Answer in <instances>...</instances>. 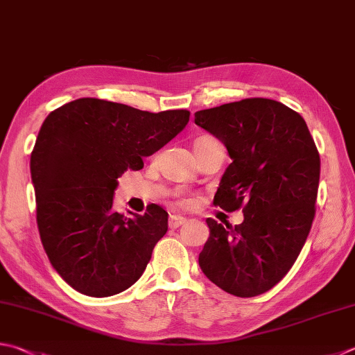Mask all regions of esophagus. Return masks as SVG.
Returning <instances> with one entry per match:
<instances>
[{
  "instance_id": "1",
  "label": "esophagus",
  "mask_w": 355,
  "mask_h": 355,
  "mask_svg": "<svg viewBox=\"0 0 355 355\" xmlns=\"http://www.w3.org/2000/svg\"><path fill=\"white\" fill-rule=\"evenodd\" d=\"M184 223H185V218H182V216L171 215L168 218V227H170V229H178V227H180Z\"/></svg>"
}]
</instances>
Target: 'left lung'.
<instances>
[{
  "label": "left lung",
  "instance_id": "obj_1",
  "mask_svg": "<svg viewBox=\"0 0 355 355\" xmlns=\"http://www.w3.org/2000/svg\"><path fill=\"white\" fill-rule=\"evenodd\" d=\"M195 123L219 139L232 159L213 204L244 211L235 229L207 219L210 236L199 266L232 295H261L291 270L311 232L320 180L317 146L304 119L270 98L198 111Z\"/></svg>",
  "mask_w": 355,
  "mask_h": 355
}]
</instances>
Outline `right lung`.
<instances>
[{"mask_svg":"<svg viewBox=\"0 0 355 355\" xmlns=\"http://www.w3.org/2000/svg\"><path fill=\"white\" fill-rule=\"evenodd\" d=\"M190 111L148 112L100 98H77L46 117L31 155L40 238L72 289L111 297L142 277L168 213L114 210L117 179L176 137Z\"/></svg>","mask_w":355,"mask_h":355,"instance_id":"obj_1","label":"right lung"}]
</instances>
